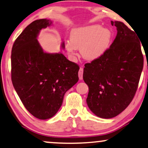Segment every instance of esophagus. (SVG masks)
Here are the masks:
<instances>
[{
	"mask_svg": "<svg viewBox=\"0 0 148 148\" xmlns=\"http://www.w3.org/2000/svg\"><path fill=\"white\" fill-rule=\"evenodd\" d=\"M83 73H84V69H83L82 67H81L79 69V73H78L79 79L80 80L83 79Z\"/></svg>",
	"mask_w": 148,
	"mask_h": 148,
	"instance_id": "34e87169",
	"label": "esophagus"
}]
</instances>
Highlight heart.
Segmentation results:
<instances>
[{
    "mask_svg": "<svg viewBox=\"0 0 148 148\" xmlns=\"http://www.w3.org/2000/svg\"><path fill=\"white\" fill-rule=\"evenodd\" d=\"M112 33L100 25H91L75 28L71 32L70 41L65 42V48L70 55L80 49L82 57L87 60L98 59L108 49Z\"/></svg>",
    "mask_w": 148,
    "mask_h": 148,
    "instance_id": "1",
    "label": "heart"
}]
</instances>
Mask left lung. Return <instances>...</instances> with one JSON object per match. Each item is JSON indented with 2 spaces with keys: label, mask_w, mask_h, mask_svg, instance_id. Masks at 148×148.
<instances>
[{
  "label": "left lung",
  "mask_w": 148,
  "mask_h": 148,
  "mask_svg": "<svg viewBox=\"0 0 148 148\" xmlns=\"http://www.w3.org/2000/svg\"><path fill=\"white\" fill-rule=\"evenodd\" d=\"M117 34L102 56L86 63L83 79L89 87L87 104L97 116L111 119L129 106L143 70L140 40L123 22L111 21Z\"/></svg>",
  "instance_id": "left-lung-1"
}]
</instances>
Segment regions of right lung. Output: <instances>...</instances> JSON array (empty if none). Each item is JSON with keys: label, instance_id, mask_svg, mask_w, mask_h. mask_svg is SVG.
Wrapping results in <instances>:
<instances>
[{"label": "right lung", "instance_id": "add662e5", "mask_svg": "<svg viewBox=\"0 0 148 148\" xmlns=\"http://www.w3.org/2000/svg\"><path fill=\"white\" fill-rule=\"evenodd\" d=\"M52 21L36 20L14 42L11 51V80L25 108L36 118L45 120L56 114L66 91L78 82L79 66L61 52H44L37 38ZM64 48V43L61 44Z\"/></svg>", "mask_w": 148, "mask_h": 148}]
</instances>
